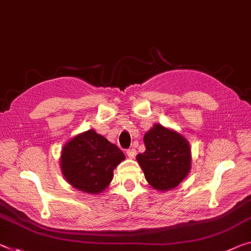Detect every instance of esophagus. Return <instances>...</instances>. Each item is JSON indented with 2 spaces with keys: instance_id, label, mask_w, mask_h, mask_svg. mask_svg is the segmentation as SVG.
<instances>
[{
  "instance_id": "1",
  "label": "esophagus",
  "mask_w": 251,
  "mask_h": 251,
  "mask_svg": "<svg viewBox=\"0 0 251 251\" xmlns=\"http://www.w3.org/2000/svg\"><path fill=\"white\" fill-rule=\"evenodd\" d=\"M126 153H128V156L130 158H134V157H136V155H137V150L134 149V148H130V149L126 150Z\"/></svg>"
}]
</instances>
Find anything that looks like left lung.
I'll return each mask as SVG.
<instances>
[{"instance_id":"left-lung-1","label":"left lung","mask_w":251,"mask_h":251,"mask_svg":"<svg viewBox=\"0 0 251 251\" xmlns=\"http://www.w3.org/2000/svg\"><path fill=\"white\" fill-rule=\"evenodd\" d=\"M146 150L137 160L147 182L158 191L177 186L191 168V149L183 136L155 125L144 138Z\"/></svg>"}]
</instances>
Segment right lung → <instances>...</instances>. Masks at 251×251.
Masks as SVG:
<instances>
[{"mask_svg":"<svg viewBox=\"0 0 251 251\" xmlns=\"http://www.w3.org/2000/svg\"><path fill=\"white\" fill-rule=\"evenodd\" d=\"M125 158L117 146L91 129L65 145L61 171L72 186L95 194L110 184L113 169Z\"/></svg>","mask_w":251,"mask_h":251,"instance_id":"add662e5","label":"right lung"}]
</instances>
